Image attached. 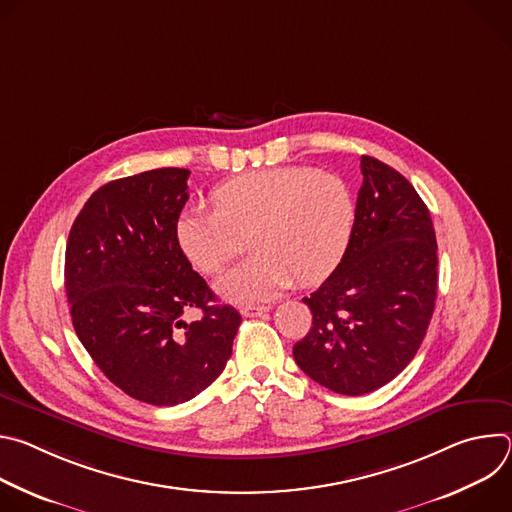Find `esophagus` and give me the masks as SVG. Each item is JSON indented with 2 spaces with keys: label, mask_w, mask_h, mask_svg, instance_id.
<instances>
[{
  "label": "esophagus",
  "mask_w": 512,
  "mask_h": 512,
  "mask_svg": "<svg viewBox=\"0 0 512 512\" xmlns=\"http://www.w3.org/2000/svg\"><path fill=\"white\" fill-rule=\"evenodd\" d=\"M265 312H269V306H243L241 308V314L245 318H257V316H263Z\"/></svg>",
  "instance_id": "obj_1"
}]
</instances>
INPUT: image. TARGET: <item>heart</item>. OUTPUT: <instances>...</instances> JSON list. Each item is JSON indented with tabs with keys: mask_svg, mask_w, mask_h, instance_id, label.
<instances>
[{
	"mask_svg": "<svg viewBox=\"0 0 512 512\" xmlns=\"http://www.w3.org/2000/svg\"><path fill=\"white\" fill-rule=\"evenodd\" d=\"M354 223L342 178L312 168H267L212 192V208H184L176 221L182 253L204 273L223 271L249 235L255 255L218 279L227 302H267L296 279H326L340 263Z\"/></svg>",
	"mask_w": 512,
	"mask_h": 512,
	"instance_id": "b5f03b06",
	"label": "heart"
}]
</instances>
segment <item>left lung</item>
I'll return each instance as SVG.
<instances>
[{
    "label": "left lung",
    "mask_w": 512,
    "mask_h": 512,
    "mask_svg": "<svg viewBox=\"0 0 512 512\" xmlns=\"http://www.w3.org/2000/svg\"><path fill=\"white\" fill-rule=\"evenodd\" d=\"M348 247L332 275L304 298L312 328L294 346L298 367L340 395L371 393L417 354L437 294L429 210L405 176L360 158Z\"/></svg>",
    "instance_id": "left-lung-1"
}]
</instances>
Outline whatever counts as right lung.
Instances as JSON below:
<instances>
[{"label": "right lung", "instance_id": "obj_1", "mask_svg": "<svg viewBox=\"0 0 512 512\" xmlns=\"http://www.w3.org/2000/svg\"><path fill=\"white\" fill-rule=\"evenodd\" d=\"M190 172L158 168L113 180L85 202L64 255L75 332L129 397L178 405L227 367L241 314L216 306L176 241ZM198 307L188 325L181 316Z\"/></svg>", "mask_w": 512, "mask_h": 512}]
</instances>
